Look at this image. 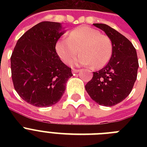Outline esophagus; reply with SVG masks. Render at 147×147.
Masks as SVG:
<instances>
[{
  "mask_svg": "<svg viewBox=\"0 0 147 147\" xmlns=\"http://www.w3.org/2000/svg\"><path fill=\"white\" fill-rule=\"evenodd\" d=\"M71 71H72V73H76V72H78V71H80V69H71Z\"/></svg>",
  "mask_w": 147,
  "mask_h": 147,
  "instance_id": "esophagus-1",
  "label": "esophagus"
}]
</instances>
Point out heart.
<instances>
[{"mask_svg":"<svg viewBox=\"0 0 147 147\" xmlns=\"http://www.w3.org/2000/svg\"><path fill=\"white\" fill-rule=\"evenodd\" d=\"M82 53L74 61L76 65H92L101 68L111 57L112 44L107 36L90 26H82L74 29L69 38L60 39L55 45L59 57L69 63L79 51Z\"/></svg>","mask_w":147,"mask_h":147,"instance_id":"heart-1","label":"heart"}]
</instances>
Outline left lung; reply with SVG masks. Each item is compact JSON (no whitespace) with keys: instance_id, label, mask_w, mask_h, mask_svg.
Returning a JSON list of instances; mask_svg holds the SVG:
<instances>
[{"instance_id":"left-lung-1","label":"left lung","mask_w":147,"mask_h":147,"mask_svg":"<svg viewBox=\"0 0 147 147\" xmlns=\"http://www.w3.org/2000/svg\"><path fill=\"white\" fill-rule=\"evenodd\" d=\"M109 37L112 54L102 69L93 72L85 90L98 105L111 107L121 102L130 94L137 76L139 67L137 51L130 40L104 24H94Z\"/></svg>"}]
</instances>
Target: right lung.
<instances>
[{"label": "right lung", "mask_w": 147, "mask_h": 147, "mask_svg": "<svg viewBox=\"0 0 147 147\" xmlns=\"http://www.w3.org/2000/svg\"><path fill=\"white\" fill-rule=\"evenodd\" d=\"M65 32L60 23L41 22L20 38L13 51V86L20 97L33 106L49 107L59 101L72 76L55 51Z\"/></svg>", "instance_id": "1"}]
</instances>
